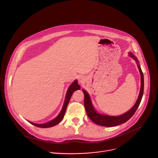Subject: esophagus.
<instances>
[{
    "label": "esophagus",
    "mask_w": 158,
    "mask_h": 158,
    "mask_svg": "<svg viewBox=\"0 0 158 158\" xmlns=\"http://www.w3.org/2000/svg\"><path fill=\"white\" fill-rule=\"evenodd\" d=\"M78 81H79V82H80V83H83V81H84V79H83V77H79Z\"/></svg>",
    "instance_id": "34e87169"
}]
</instances>
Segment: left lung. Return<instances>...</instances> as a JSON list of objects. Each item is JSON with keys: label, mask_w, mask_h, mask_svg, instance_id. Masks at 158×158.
Listing matches in <instances>:
<instances>
[{"label": "left lung", "mask_w": 158, "mask_h": 158, "mask_svg": "<svg viewBox=\"0 0 158 158\" xmlns=\"http://www.w3.org/2000/svg\"><path fill=\"white\" fill-rule=\"evenodd\" d=\"M129 55L131 58H133L138 64V68L139 71H140V76H141V87H140V93H139L138 98L136 100V102L135 103V105L129 111H127V112H126L123 115H118V116H110L107 115L99 114L98 112H96L93 105H92L91 99L89 94H88V92L84 89H82L83 94H84V106H85L87 114L92 121L94 122L95 124L98 125L102 126H106V127H112V126H116L121 124L125 123L134 115L137 108H138L139 105H140V103L143 96V86H144L143 75L140 65L138 64L137 58L131 52L129 53Z\"/></svg>", "instance_id": "obj_1"}]
</instances>
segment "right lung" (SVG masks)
Returning <instances> with one entry per match:
<instances>
[{
    "label": "right lung",
    "mask_w": 158,
    "mask_h": 158,
    "mask_svg": "<svg viewBox=\"0 0 158 158\" xmlns=\"http://www.w3.org/2000/svg\"><path fill=\"white\" fill-rule=\"evenodd\" d=\"M80 86L79 85H78L77 80H75L73 83H71V85L69 86V87L68 89L67 92H66V98H65L63 107H62V108L60 111V112L58 115V116L55 118H54L53 120H51V121H50V122L44 123V124H35V123H31V122H29V123L31 124H32V125L35 126L39 127H42V128L50 127H53L55 125H57V124H59L61 121L62 118H64L65 113H66L68 105L69 103V101L71 99V97L72 94H73V92H75V90H80Z\"/></svg>",
    "instance_id": "right-lung-1"
}]
</instances>
